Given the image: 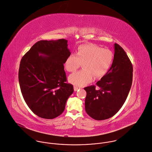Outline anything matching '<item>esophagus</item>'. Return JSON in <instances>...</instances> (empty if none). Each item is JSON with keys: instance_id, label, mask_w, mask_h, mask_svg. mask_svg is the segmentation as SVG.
I'll return each instance as SVG.
<instances>
[{"instance_id": "esophagus-1", "label": "esophagus", "mask_w": 152, "mask_h": 152, "mask_svg": "<svg viewBox=\"0 0 152 152\" xmlns=\"http://www.w3.org/2000/svg\"><path fill=\"white\" fill-rule=\"evenodd\" d=\"M80 88H79V87H77V86H74V91H77L78 90H79Z\"/></svg>"}]
</instances>
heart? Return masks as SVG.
I'll use <instances>...</instances> for the list:
<instances>
[{"label":"heart","instance_id":"heart-1","mask_svg":"<svg viewBox=\"0 0 152 152\" xmlns=\"http://www.w3.org/2000/svg\"><path fill=\"white\" fill-rule=\"evenodd\" d=\"M76 55L71 54L65 61V67L69 72H75L82 63L83 69L69 77L70 83L82 87L91 82L94 77L100 79L104 77L110 69L113 59V52L108 49L94 44L80 45Z\"/></svg>","mask_w":152,"mask_h":152}]
</instances>
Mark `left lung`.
I'll return each instance as SVG.
<instances>
[{
    "label": "left lung",
    "mask_w": 152,
    "mask_h": 152,
    "mask_svg": "<svg viewBox=\"0 0 152 152\" xmlns=\"http://www.w3.org/2000/svg\"><path fill=\"white\" fill-rule=\"evenodd\" d=\"M114 48L113 61L106 74L96 86L84 88L87 92L86 111L96 120L115 115L125 103L132 85V65L122 47L115 43Z\"/></svg>",
    "instance_id": "left-lung-1"
}]
</instances>
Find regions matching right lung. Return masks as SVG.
Returning <instances> with one entry per match:
<instances>
[{"instance_id":"right-lung-1","label":"right lung","mask_w":152,"mask_h":152,"mask_svg":"<svg viewBox=\"0 0 152 152\" xmlns=\"http://www.w3.org/2000/svg\"><path fill=\"white\" fill-rule=\"evenodd\" d=\"M67 43L65 39L39 41L21 60L18 79L23 98L40 118L59 116L74 91L73 86L66 83L64 66L71 55Z\"/></svg>"}]
</instances>
